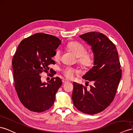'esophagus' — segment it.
I'll list each match as a JSON object with an SVG mask.
<instances>
[{"mask_svg":"<svg viewBox=\"0 0 133 133\" xmlns=\"http://www.w3.org/2000/svg\"><path fill=\"white\" fill-rule=\"evenodd\" d=\"M69 80H67V79H63L62 80V82H63V84H64V83H67V82H69Z\"/></svg>","mask_w":133,"mask_h":133,"instance_id":"34e87169","label":"esophagus"}]
</instances>
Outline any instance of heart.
<instances>
[{"label":"heart","mask_w":133,"mask_h":133,"mask_svg":"<svg viewBox=\"0 0 133 133\" xmlns=\"http://www.w3.org/2000/svg\"><path fill=\"white\" fill-rule=\"evenodd\" d=\"M67 48L75 56L77 57V62L84 67H90L93 64L94 58L90 53L87 52L85 47L80 43L73 41L68 43ZM62 51L60 49L56 50L54 56L55 61H58L61 56ZM64 76L68 79H73L76 75L79 74V71L72 67H67L62 70Z\"/></svg>","instance_id":"b5f03b06"}]
</instances>
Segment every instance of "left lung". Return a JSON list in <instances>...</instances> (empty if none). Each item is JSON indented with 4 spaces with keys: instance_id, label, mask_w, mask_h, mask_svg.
<instances>
[{
    "instance_id": "obj_1",
    "label": "left lung",
    "mask_w": 133,
    "mask_h": 133,
    "mask_svg": "<svg viewBox=\"0 0 133 133\" xmlns=\"http://www.w3.org/2000/svg\"><path fill=\"white\" fill-rule=\"evenodd\" d=\"M79 37L91 46L94 54V66L83 76L87 83L93 81L94 85L87 90L86 87L74 82L72 99L78 110L96 114L114 100L121 77V65L115 44L104 34L94 31Z\"/></svg>"
}]
</instances>
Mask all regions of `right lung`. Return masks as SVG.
Wrapping results in <instances>:
<instances>
[{"instance_id": "add662e5", "label": "right lung", "mask_w": 133, "mask_h": 133, "mask_svg": "<svg viewBox=\"0 0 133 133\" xmlns=\"http://www.w3.org/2000/svg\"><path fill=\"white\" fill-rule=\"evenodd\" d=\"M61 44L56 36L37 33L21 41L13 56L15 89L22 104L31 111L44 112L54 104L62 80L56 77L42 83L40 74L47 72L49 64L55 63L52 58ZM52 70L53 77L55 74Z\"/></svg>"}]
</instances>
